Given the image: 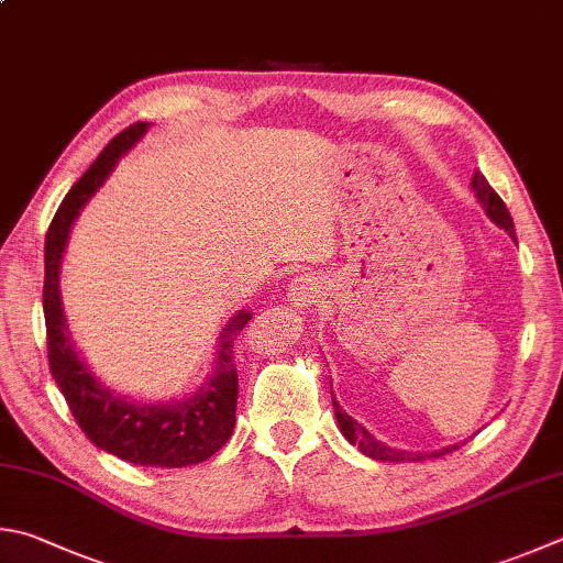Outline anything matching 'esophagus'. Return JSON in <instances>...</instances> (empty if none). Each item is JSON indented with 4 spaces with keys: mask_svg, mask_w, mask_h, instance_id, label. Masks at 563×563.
Returning <instances> with one entry per match:
<instances>
[{
    "mask_svg": "<svg viewBox=\"0 0 563 563\" xmlns=\"http://www.w3.org/2000/svg\"><path fill=\"white\" fill-rule=\"evenodd\" d=\"M321 294H323V279L316 277V274H301V277H296L291 282L289 301L296 306V309H311Z\"/></svg>",
    "mask_w": 563,
    "mask_h": 563,
    "instance_id": "1",
    "label": "esophagus"
}]
</instances>
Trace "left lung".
I'll list each match as a JSON object with an SVG mask.
<instances>
[{
	"label": "left lung",
	"mask_w": 563,
	"mask_h": 563,
	"mask_svg": "<svg viewBox=\"0 0 563 563\" xmlns=\"http://www.w3.org/2000/svg\"><path fill=\"white\" fill-rule=\"evenodd\" d=\"M471 188L475 198H478V203L483 206L485 216L490 218L495 225H500L507 235L512 238V242H517V235H515V222H512V216L510 210L505 208L503 198L495 194L493 186L487 184V178L475 172L473 174V181H471ZM331 395H333V387H331ZM333 399V411H335V419H338V429H341L343 437L353 443V446H357L360 451H363L367 459L373 461H387V463H417V461H427V459H441V455H446L455 449H461V443H453V446H443L439 451H431V453H411V451H401V449H391L387 446L385 441H377L373 433H369L363 423H357L350 413L338 405V399ZM465 443V441H463Z\"/></svg>",
	"instance_id": "1"
}]
</instances>
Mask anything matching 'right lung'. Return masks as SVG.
<instances>
[{
    "mask_svg": "<svg viewBox=\"0 0 563 563\" xmlns=\"http://www.w3.org/2000/svg\"><path fill=\"white\" fill-rule=\"evenodd\" d=\"M146 130H150V124L136 122L130 130L117 134L95 158L88 172L80 176V181L68 190L51 222L44 247L48 365L78 427L95 446L134 465L184 468V465L208 461L210 455L225 446V441L235 431L238 373L232 345H235L252 313L240 309L222 328L216 341L213 369L194 395L146 401L120 395L95 377L90 365L73 345L60 299V264L68 247L73 222L78 220L85 203L98 194V188L108 181L117 162L136 142H142Z\"/></svg>",
    "mask_w": 563,
    "mask_h": 563,
    "instance_id": "add662e5",
    "label": "right lung"
}]
</instances>
